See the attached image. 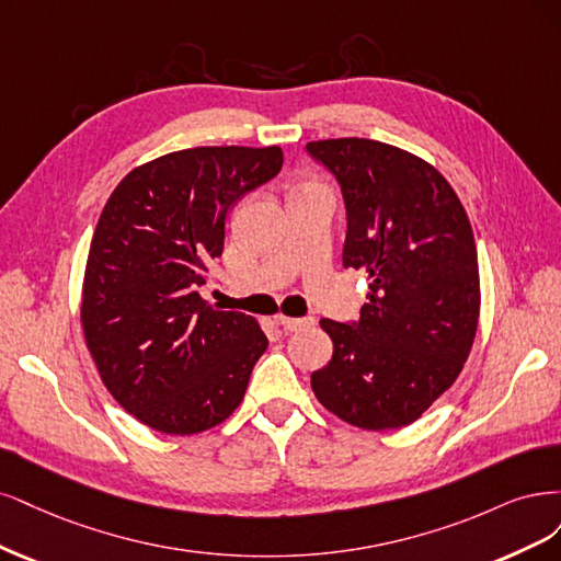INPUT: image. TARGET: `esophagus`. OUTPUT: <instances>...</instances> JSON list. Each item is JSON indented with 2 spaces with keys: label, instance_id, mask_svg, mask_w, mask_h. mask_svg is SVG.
Wrapping results in <instances>:
<instances>
[{
  "label": "esophagus",
  "instance_id": "obj_1",
  "mask_svg": "<svg viewBox=\"0 0 561 561\" xmlns=\"http://www.w3.org/2000/svg\"><path fill=\"white\" fill-rule=\"evenodd\" d=\"M277 323L284 331H302L307 327H312L314 319L305 317V319H296V317H277Z\"/></svg>",
  "mask_w": 561,
  "mask_h": 561
}]
</instances>
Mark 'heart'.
I'll list each match as a JSON object with an SVG mask.
<instances>
[{
	"label": "heart",
	"mask_w": 561,
	"mask_h": 561,
	"mask_svg": "<svg viewBox=\"0 0 561 561\" xmlns=\"http://www.w3.org/2000/svg\"><path fill=\"white\" fill-rule=\"evenodd\" d=\"M294 191H327V188H323V184L314 182V179H310V182H302V184H298Z\"/></svg>",
	"instance_id": "obj_1"
}]
</instances>
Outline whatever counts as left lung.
I'll use <instances>...</instances> for the list:
<instances>
[{
	"instance_id": "1",
	"label": "left lung",
	"mask_w": 561,
	"mask_h": 561,
	"mask_svg": "<svg viewBox=\"0 0 561 561\" xmlns=\"http://www.w3.org/2000/svg\"><path fill=\"white\" fill-rule=\"evenodd\" d=\"M307 151L345 197L342 263L370 279L356 323L319 321L333 358L312 373V391L352 426H408L455 385L473 347L480 273L471 221L420 156L364 137L310 141Z\"/></svg>"
}]
</instances>
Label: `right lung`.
Wrapping results in <instances>:
<instances>
[{"label":"right lung","mask_w":561,"mask_h":561,"mask_svg":"<svg viewBox=\"0 0 561 561\" xmlns=\"http://www.w3.org/2000/svg\"><path fill=\"white\" fill-rule=\"evenodd\" d=\"M279 147H195L121 179L90 242L81 329L104 387L141 424L193 436L226 422L267 347L259 321L203 300L226 214L270 182Z\"/></svg>","instance_id":"right-lung-1"}]
</instances>
